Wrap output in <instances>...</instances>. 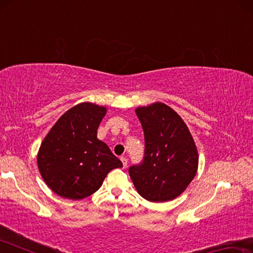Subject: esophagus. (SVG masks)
I'll use <instances>...</instances> for the list:
<instances>
[{
  "label": "esophagus",
  "mask_w": 253,
  "mask_h": 253,
  "mask_svg": "<svg viewBox=\"0 0 253 253\" xmlns=\"http://www.w3.org/2000/svg\"><path fill=\"white\" fill-rule=\"evenodd\" d=\"M121 161L123 162V166H124V168H126V166H127V163H128L127 157H125V156H122V157H121Z\"/></svg>",
  "instance_id": "34e87169"
}]
</instances>
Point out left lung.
<instances>
[{"mask_svg": "<svg viewBox=\"0 0 253 253\" xmlns=\"http://www.w3.org/2000/svg\"><path fill=\"white\" fill-rule=\"evenodd\" d=\"M145 138L144 158L128 169L140 196L166 202L182 194L194 178L199 155L193 137L176 111L155 102L136 108Z\"/></svg>", "mask_w": 253, "mask_h": 253, "instance_id": "left-lung-1", "label": "left lung"}]
</instances>
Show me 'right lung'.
Segmentation results:
<instances>
[{
    "label": "right lung",
    "mask_w": 253,
    "mask_h": 253,
    "mask_svg": "<svg viewBox=\"0 0 253 253\" xmlns=\"http://www.w3.org/2000/svg\"><path fill=\"white\" fill-rule=\"evenodd\" d=\"M106 107L83 102L66 111L42 142L38 168L61 198L81 200L99 190L111 169L123 168L107 144L97 138Z\"/></svg>",
    "instance_id": "add662e5"
}]
</instances>
